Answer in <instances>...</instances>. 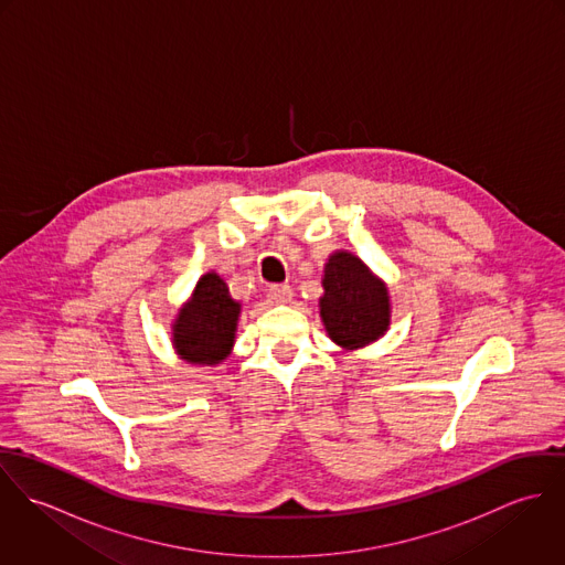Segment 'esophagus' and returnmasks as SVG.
Wrapping results in <instances>:
<instances>
[{
  "label": "esophagus",
  "instance_id": "obj_1",
  "mask_svg": "<svg viewBox=\"0 0 565 565\" xmlns=\"http://www.w3.org/2000/svg\"><path fill=\"white\" fill-rule=\"evenodd\" d=\"M269 300L276 305H285L291 300V287L289 285H271L269 287Z\"/></svg>",
  "mask_w": 565,
  "mask_h": 565
}]
</instances>
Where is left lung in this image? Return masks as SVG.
<instances>
[{
    "instance_id": "obj_1",
    "label": "left lung",
    "mask_w": 565,
    "mask_h": 565,
    "mask_svg": "<svg viewBox=\"0 0 565 565\" xmlns=\"http://www.w3.org/2000/svg\"><path fill=\"white\" fill-rule=\"evenodd\" d=\"M322 287L320 318L337 345L356 350L390 330V289L356 254L332 252L323 265Z\"/></svg>"
}]
</instances>
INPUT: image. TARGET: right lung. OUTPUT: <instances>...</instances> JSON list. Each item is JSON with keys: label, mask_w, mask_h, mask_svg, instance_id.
Returning <instances> with one entry per match:
<instances>
[{"label": "right lung", "mask_w": 565, "mask_h": 565, "mask_svg": "<svg viewBox=\"0 0 565 565\" xmlns=\"http://www.w3.org/2000/svg\"><path fill=\"white\" fill-rule=\"evenodd\" d=\"M242 302L217 271H206L171 322V345L191 365H217L235 345Z\"/></svg>", "instance_id": "1"}]
</instances>
